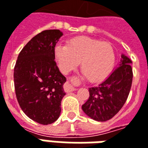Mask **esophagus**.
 <instances>
[{"mask_svg": "<svg viewBox=\"0 0 148 148\" xmlns=\"http://www.w3.org/2000/svg\"><path fill=\"white\" fill-rule=\"evenodd\" d=\"M64 89H65V90L66 92H71V91H74L76 90V88L74 87L73 85L71 84V82H66V84H65V86H64Z\"/></svg>", "mask_w": 148, "mask_h": 148, "instance_id": "1", "label": "esophagus"}]
</instances>
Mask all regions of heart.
<instances>
[{
    "mask_svg": "<svg viewBox=\"0 0 148 148\" xmlns=\"http://www.w3.org/2000/svg\"><path fill=\"white\" fill-rule=\"evenodd\" d=\"M54 58L60 71L68 74L80 62L82 74L91 82L106 79L115 63V53L108 42L86 37L71 39L67 45L57 44Z\"/></svg>",
    "mask_w": 148,
    "mask_h": 148,
    "instance_id": "1",
    "label": "heart"
}]
</instances>
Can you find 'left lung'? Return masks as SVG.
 <instances>
[{
	"instance_id": "1",
	"label": "left lung",
	"mask_w": 148,
	"mask_h": 148,
	"mask_svg": "<svg viewBox=\"0 0 148 148\" xmlns=\"http://www.w3.org/2000/svg\"><path fill=\"white\" fill-rule=\"evenodd\" d=\"M132 60L122 53L119 65L98 86L89 88L90 97L82 106L94 120L105 122L113 118L127 101L132 83Z\"/></svg>"
}]
</instances>
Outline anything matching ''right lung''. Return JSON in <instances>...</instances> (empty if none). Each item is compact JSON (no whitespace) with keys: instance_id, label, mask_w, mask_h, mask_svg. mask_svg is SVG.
I'll list each match as a JSON object with an SVG mask.
<instances>
[{"instance_id":"add662e5","label":"right lung","mask_w":148,"mask_h":148,"mask_svg":"<svg viewBox=\"0 0 148 148\" xmlns=\"http://www.w3.org/2000/svg\"><path fill=\"white\" fill-rule=\"evenodd\" d=\"M63 33L42 31L31 39L17 57L14 86L21 110L42 125L54 123L61 113L66 78L61 74L54 58V47Z\"/></svg>"}]
</instances>
